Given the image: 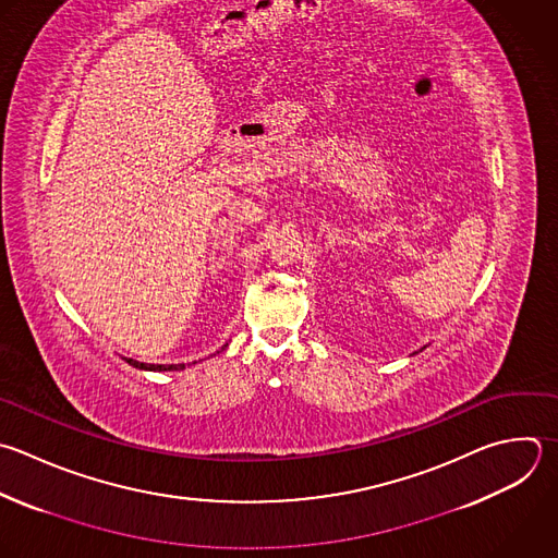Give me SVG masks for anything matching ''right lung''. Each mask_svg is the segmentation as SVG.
Instances as JSON below:
<instances>
[{"mask_svg": "<svg viewBox=\"0 0 558 558\" xmlns=\"http://www.w3.org/2000/svg\"><path fill=\"white\" fill-rule=\"evenodd\" d=\"M126 362L135 368H144V371H181V368H185V364H168V366H163V364H144V362H135L131 357Z\"/></svg>", "mask_w": 558, "mask_h": 558, "instance_id": "obj_1", "label": "right lung"}]
</instances>
